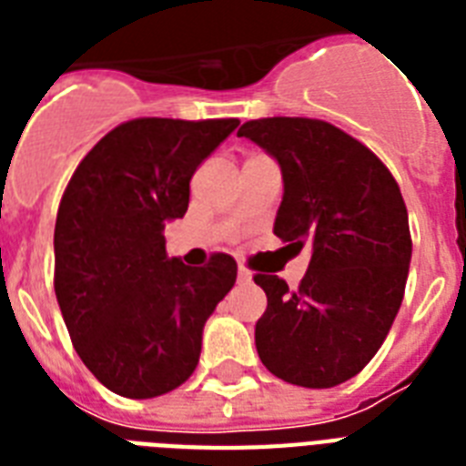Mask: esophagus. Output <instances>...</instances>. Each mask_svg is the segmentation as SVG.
I'll use <instances>...</instances> for the list:
<instances>
[{
    "mask_svg": "<svg viewBox=\"0 0 466 466\" xmlns=\"http://www.w3.org/2000/svg\"><path fill=\"white\" fill-rule=\"evenodd\" d=\"M251 278H254L251 276V270H247L244 266H239V270H237V280L247 285V283H251Z\"/></svg>",
    "mask_w": 466,
    "mask_h": 466,
    "instance_id": "34e87169",
    "label": "esophagus"
}]
</instances>
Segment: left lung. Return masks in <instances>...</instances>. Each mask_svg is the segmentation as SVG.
<instances>
[{"label":"left lung","mask_w":466,"mask_h":466,"mask_svg":"<svg viewBox=\"0 0 466 466\" xmlns=\"http://www.w3.org/2000/svg\"><path fill=\"white\" fill-rule=\"evenodd\" d=\"M283 174L273 232L292 254L311 251L298 290L256 273L268 307L256 350L285 382L326 390L368 365L404 299L411 234L394 176L362 142L331 123L261 118L239 127Z\"/></svg>","instance_id":"left-lung-1"}]
</instances>
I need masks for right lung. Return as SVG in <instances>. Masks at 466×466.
Segmentation results:
<instances>
[{
  "label": "right lung",
  "instance_id": "1",
  "mask_svg": "<svg viewBox=\"0 0 466 466\" xmlns=\"http://www.w3.org/2000/svg\"><path fill=\"white\" fill-rule=\"evenodd\" d=\"M239 120L137 118L76 167L55 222V295L75 350L98 382L127 399L181 387L203 326L232 290L237 263L168 258L164 227L188 210L190 178Z\"/></svg>",
  "mask_w": 466,
  "mask_h": 466
}]
</instances>
